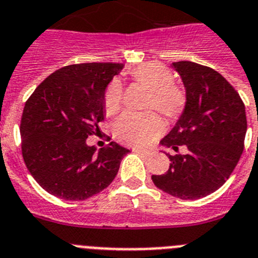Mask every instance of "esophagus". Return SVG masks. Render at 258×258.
Segmentation results:
<instances>
[{"instance_id": "1", "label": "esophagus", "mask_w": 258, "mask_h": 258, "mask_svg": "<svg viewBox=\"0 0 258 258\" xmlns=\"http://www.w3.org/2000/svg\"><path fill=\"white\" fill-rule=\"evenodd\" d=\"M132 152L138 153V154H143V155H150V152H146V150L138 149V148H134V149H132Z\"/></svg>"}]
</instances>
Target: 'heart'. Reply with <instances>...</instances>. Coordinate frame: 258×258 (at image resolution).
Wrapping results in <instances>:
<instances>
[{
    "label": "heart",
    "mask_w": 258,
    "mask_h": 258,
    "mask_svg": "<svg viewBox=\"0 0 258 258\" xmlns=\"http://www.w3.org/2000/svg\"><path fill=\"white\" fill-rule=\"evenodd\" d=\"M132 80L149 90L146 108L157 109L168 120L177 119L186 106V92L173 83L172 73L158 62H146L130 72ZM122 103V86L114 80L104 95L106 114L118 112ZM164 131L163 120L154 112L144 114L124 113L114 122L113 132L119 141L134 146H146L159 138Z\"/></svg>",
    "instance_id": "heart-1"
}]
</instances>
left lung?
<instances>
[{"label":"left lung","instance_id":"1","mask_svg":"<svg viewBox=\"0 0 258 258\" xmlns=\"http://www.w3.org/2000/svg\"><path fill=\"white\" fill-rule=\"evenodd\" d=\"M186 89V106L162 145L186 154L171 155L163 175H153L157 187L180 199H199L221 187L244 150V103L219 72L192 61L172 62Z\"/></svg>","mask_w":258,"mask_h":258}]
</instances>
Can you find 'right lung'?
Here are the masks:
<instances>
[{
	"label": "right lung",
	"mask_w": 258,
	"mask_h": 258,
	"mask_svg": "<svg viewBox=\"0 0 258 258\" xmlns=\"http://www.w3.org/2000/svg\"><path fill=\"white\" fill-rule=\"evenodd\" d=\"M123 64L83 62L62 67L39 83L24 105L20 135L28 171L46 191L85 201L110 185L130 152L110 141L95 153L86 144L100 134L104 95Z\"/></svg>",
	"instance_id": "1"
}]
</instances>
